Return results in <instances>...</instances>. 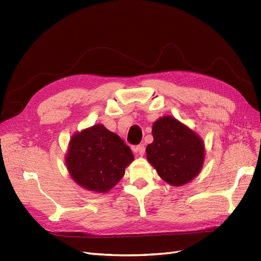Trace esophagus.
Masks as SVG:
<instances>
[{"label": "esophagus", "mask_w": 261, "mask_h": 261, "mask_svg": "<svg viewBox=\"0 0 261 261\" xmlns=\"http://www.w3.org/2000/svg\"><path fill=\"white\" fill-rule=\"evenodd\" d=\"M134 151L137 152L139 155H144V154H145V151H146L145 145H138L137 147L134 148Z\"/></svg>", "instance_id": "obj_1"}]
</instances>
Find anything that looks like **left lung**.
<instances>
[{"label":"left lung","mask_w":261,"mask_h":261,"mask_svg":"<svg viewBox=\"0 0 261 261\" xmlns=\"http://www.w3.org/2000/svg\"><path fill=\"white\" fill-rule=\"evenodd\" d=\"M153 141L147 146V160L172 186H181L199 174L204 162L201 137L175 117L165 115L152 125Z\"/></svg>","instance_id":"obj_1"}]
</instances>
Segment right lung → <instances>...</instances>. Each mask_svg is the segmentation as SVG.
<instances>
[{"instance_id":"add662e5","label":"right lung","mask_w":261,"mask_h":261,"mask_svg":"<svg viewBox=\"0 0 261 261\" xmlns=\"http://www.w3.org/2000/svg\"><path fill=\"white\" fill-rule=\"evenodd\" d=\"M134 161L129 147L102 124L77 132L69 140L65 163L69 175L87 191L108 193Z\"/></svg>"}]
</instances>
